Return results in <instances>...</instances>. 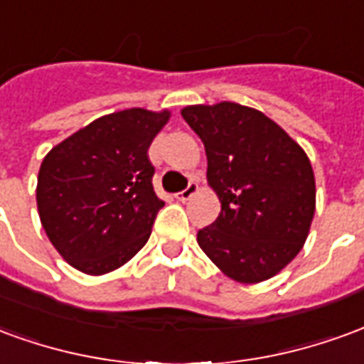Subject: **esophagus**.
<instances>
[{
  "label": "esophagus",
  "instance_id": "obj_1",
  "mask_svg": "<svg viewBox=\"0 0 364 364\" xmlns=\"http://www.w3.org/2000/svg\"><path fill=\"white\" fill-rule=\"evenodd\" d=\"M197 191H198V183L195 181V179H191L189 185H187V187H185L183 191H179V193H177L175 197H177V200H189V198L193 197V195H195Z\"/></svg>",
  "mask_w": 364,
  "mask_h": 364
}]
</instances>
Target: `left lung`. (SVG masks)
Segmentation results:
<instances>
[{
  "label": "left lung",
  "mask_w": 364,
  "mask_h": 364,
  "mask_svg": "<svg viewBox=\"0 0 364 364\" xmlns=\"http://www.w3.org/2000/svg\"><path fill=\"white\" fill-rule=\"evenodd\" d=\"M205 144L218 218L197 242L237 282L271 279L302 250L316 210V181L304 150L261 111L237 103L181 111Z\"/></svg>",
  "instance_id": "left-lung-1"
}]
</instances>
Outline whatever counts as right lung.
<instances>
[{"mask_svg": "<svg viewBox=\"0 0 364 364\" xmlns=\"http://www.w3.org/2000/svg\"><path fill=\"white\" fill-rule=\"evenodd\" d=\"M167 120V111L112 112L46 154L36 205L46 236L72 267L109 273L146 245L166 205L154 193L148 148Z\"/></svg>", "mask_w": 364, "mask_h": 364, "instance_id": "add662e5", "label": "right lung"}]
</instances>
